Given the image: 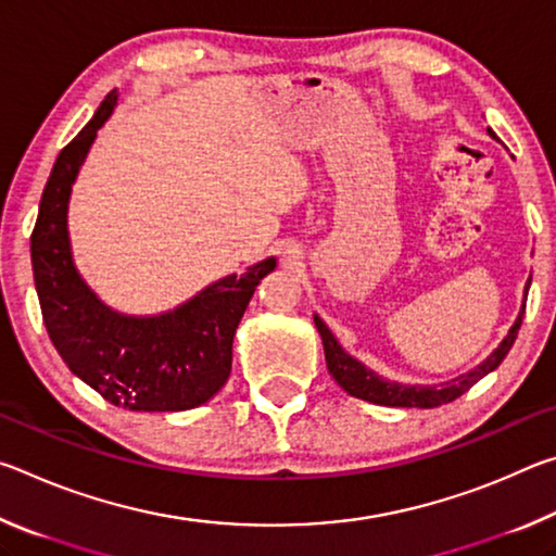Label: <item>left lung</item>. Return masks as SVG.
Instances as JSON below:
<instances>
[{
	"instance_id": "8db88e82",
	"label": "left lung",
	"mask_w": 556,
	"mask_h": 556,
	"mask_svg": "<svg viewBox=\"0 0 556 556\" xmlns=\"http://www.w3.org/2000/svg\"><path fill=\"white\" fill-rule=\"evenodd\" d=\"M488 135L495 139L493 129H488ZM530 281L532 279H527V285H525V296H527V291H530ZM522 316H525V301H522L520 314H517L515 324L510 326V331H507L501 345H497L481 365H476L473 370H468L464 375H458V378L446 380L441 384H402L394 380H384L382 375H378L370 368H365L357 357L343 351V345L336 341V336L331 331H328V326L321 321V316L314 314V324L318 328V336H321V341H324L328 372H331V378L341 384V388L351 394V397L372 402V404H384V407L431 409V407H439V404L454 402L456 397H460L466 390L473 388L478 380L485 378L488 372H493L497 365L505 361V355L510 353V348L515 343L517 331H520Z\"/></svg>"
}]
</instances>
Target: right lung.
Listing matches in <instances>:
<instances>
[{
	"label": "right lung",
	"instance_id": "1",
	"mask_svg": "<svg viewBox=\"0 0 556 556\" xmlns=\"http://www.w3.org/2000/svg\"><path fill=\"white\" fill-rule=\"evenodd\" d=\"M102 100L55 159L31 232V265L46 331L73 375L131 412H184L208 402L230 378L232 338L252 294L277 267L267 257L244 275L213 281L172 312L129 316L110 308L73 262L68 203L98 129L117 105Z\"/></svg>",
	"mask_w": 556,
	"mask_h": 556
}]
</instances>
